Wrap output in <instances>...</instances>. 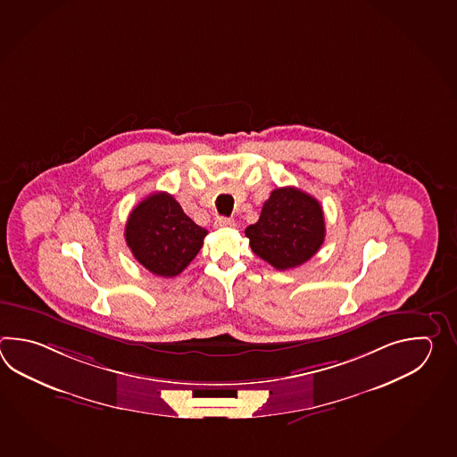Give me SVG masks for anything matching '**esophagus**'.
<instances>
[{"mask_svg": "<svg viewBox=\"0 0 457 457\" xmlns=\"http://www.w3.org/2000/svg\"><path fill=\"white\" fill-rule=\"evenodd\" d=\"M214 225L217 228H233V227H235V220L228 219V217H219V219L215 220Z\"/></svg>", "mask_w": 457, "mask_h": 457, "instance_id": "esophagus-1", "label": "esophagus"}]
</instances>
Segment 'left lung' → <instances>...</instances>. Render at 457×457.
<instances>
[{
	"label": "left lung",
	"instance_id": "obj_1",
	"mask_svg": "<svg viewBox=\"0 0 457 457\" xmlns=\"http://www.w3.org/2000/svg\"><path fill=\"white\" fill-rule=\"evenodd\" d=\"M253 253L284 271L309 262L325 240V217L315 197L286 186L272 191L256 224L246 227Z\"/></svg>",
	"mask_w": 457,
	"mask_h": 457
}]
</instances>
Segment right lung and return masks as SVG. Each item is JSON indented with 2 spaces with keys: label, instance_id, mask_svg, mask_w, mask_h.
<instances>
[{
  "label": "right lung",
  "instance_id": "right-lung-1",
  "mask_svg": "<svg viewBox=\"0 0 457 457\" xmlns=\"http://www.w3.org/2000/svg\"><path fill=\"white\" fill-rule=\"evenodd\" d=\"M124 235L127 246L145 270L173 278L195 260L207 230L185 214L173 195L154 193L130 212Z\"/></svg>",
  "mask_w": 457,
  "mask_h": 457
}]
</instances>
